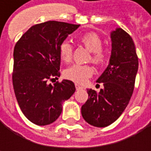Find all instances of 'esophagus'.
<instances>
[{
    "label": "esophagus",
    "mask_w": 151,
    "mask_h": 151,
    "mask_svg": "<svg viewBox=\"0 0 151 151\" xmlns=\"http://www.w3.org/2000/svg\"><path fill=\"white\" fill-rule=\"evenodd\" d=\"M76 90H81V89H82L81 86H80L78 83H76Z\"/></svg>",
    "instance_id": "obj_1"
}]
</instances>
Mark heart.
<instances>
[{
  "instance_id": "1",
  "label": "heart",
  "mask_w": 151,
  "mask_h": 151,
  "mask_svg": "<svg viewBox=\"0 0 151 151\" xmlns=\"http://www.w3.org/2000/svg\"><path fill=\"white\" fill-rule=\"evenodd\" d=\"M80 43L91 52L89 60L96 65H101L106 60V53L102 48V39L96 32H89L79 38ZM60 55L62 60L69 63L72 60L73 47L68 41H64L60 45ZM93 70L87 65H74L65 70V76L77 83H84L91 76Z\"/></svg>"
}]
</instances>
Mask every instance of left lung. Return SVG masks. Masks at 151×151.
I'll return each mask as SVG.
<instances>
[{"label":"left lung","mask_w":151,"mask_h":151,"mask_svg":"<svg viewBox=\"0 0 151 151\" xmlns=\"http://www.w3.org/2000/svg\"><path fill=\"white\" fill-rule=\"evenodd\" d=\"M112 50L109 64L96 80L103 83L97 93L87 89L88 99L81 115L89 124L104 128L115 122L130 101L134 88L139 60L133 39L122 28L111 32Z\"/></svg>","instance_id":"8db88e82"}]
</instances>
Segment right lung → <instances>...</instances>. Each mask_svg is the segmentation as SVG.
Returning <instances> with one entry per match:
<instances>
[{
	"instance_id": "1",
	"label": "right lung",
	"mask_w": 151,
	"mask_h": 151,
	"mask_svg": "<svg viewBox=\"0 0 151 151\" xmlns=\"http://www.w3.org/2000/svg\"><path fill=\"white\" fill-rule=\"evenodd\" d=\"M80 25L49 21L31 27L17 41L13 52L12 84L17 101L27 119L37 125L54 123L63 102L76 91L71 81L54 85L60 76V45Z\"/></svg>"
}]
</instances>
